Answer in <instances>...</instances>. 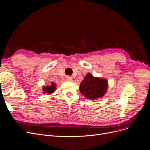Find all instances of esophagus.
<instances>
[{"label":"esophagus","mask_w":150,"mask_h":150,"mask_svg":"<svg viewBox=\"0 0 150 150\" xmlns=\"http://www.w3.org/2000/svg\"><path fill=\"white\" fill-rule=\"evenodd\" d=\"M66 81L71 82L73 81V78L71 77L70 76H66Z\"/></svg>","instance_id":"obj_1"}]
</instances>
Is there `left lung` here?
<instances>
[{
	"label": "left lung",
	"mask_w": 150,
	"mask_h": 150,
	"mask_svg": "<svg viewBox=\"0 0 150 150\" xmlns=\"http://www.w3.org/2000/svg\"><path fill=\"white\" fill-rule=\"evenodd\" d=\"M108 81L87 74L81 82L79 90L87 98L91 100L102 97L108 90Z\"/></svg>",
	"instance_id": "obj_1"
}]
</instances>
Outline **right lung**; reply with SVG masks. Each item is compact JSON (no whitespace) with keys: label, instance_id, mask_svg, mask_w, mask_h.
Masks as SVG:
<instances>
[{"label":"right lung","instance_id":"obj_1","mask_svg":"<svg viewBox=\"0 0 150 150\" xmlns=\"http://www.w3.org/2000/svg\"><path fill=\"white\" fill-rule=\"evenodd\" d=\"M55 84L54 83H52V85L51 86H46L43 87V93H45L51 94L55 90Z\"/></svg>","mask_w":150,"mask_h":150}]
</instances>
